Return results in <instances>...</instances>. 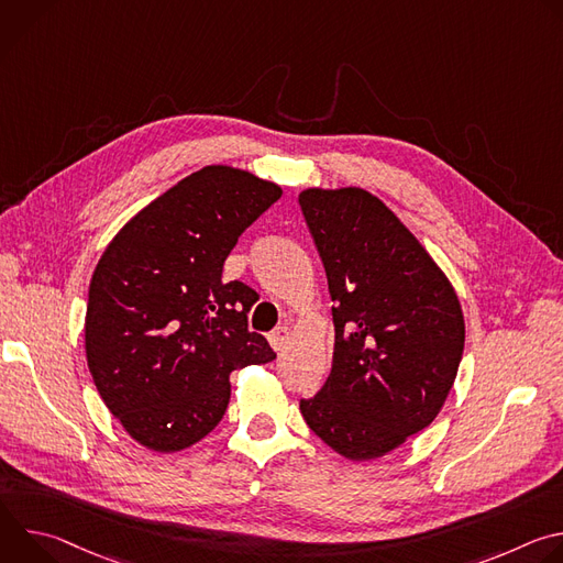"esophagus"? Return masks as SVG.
<instances>
[{
    "instance_id": "1",
    "label": "esophagus",
    "mask_w": 563,
    "mask_h": 563,
    "mask_svg": "<svg viewBox=\"0 0 563 563\" xmlns=\"http://www.w3.org/2000/svg\"><path fill=\"white\" fill-rule=\"evenodd\" d=\"M289 339H291V332H289L287 325H280V328H276V330L269 334V343H272V347L278 350V352L289 343Z\"/></svg>"
}]
</instances>
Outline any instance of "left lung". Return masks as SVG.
<instances>
[{"instance_id": "1", "label": "left lung", "mask_w": 563, "mask_h": 563, "mask_svg": "<svg viewBox=\"0 0 563 563\" xmlns=\"http://www.w3.org/2000/svg\"><path fill=\"white\" fill-rule=\"evenodd\" d=\"M305 222L334 300L332 372L300 415L352 461L428 428L454 385L465 323L459 296L415 233L361 187L305 189Z\"/></svg>"}]
</instances>
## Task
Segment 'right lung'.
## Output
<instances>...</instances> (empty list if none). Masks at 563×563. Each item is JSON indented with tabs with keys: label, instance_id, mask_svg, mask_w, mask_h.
<instances>
[{
	"label": "right lung",
	"instance_id": "add662e5",
	"mask_svg": "<svg viewBox=\"0 0 563 563\" xmlns=\"http://www.w3.org/2000/svg\"><path fill=\"white\" fill-rule=\"evenodd\" d=\"M283 189L209 165L137 211L104 250L85 320L89 372L131 439L180 452L222 419L229 374L276 358L247 330L258 294L222 265Z\"/></svg>",
	"mask_w": 563,
	"mask_h": 563
}]
</instances>
